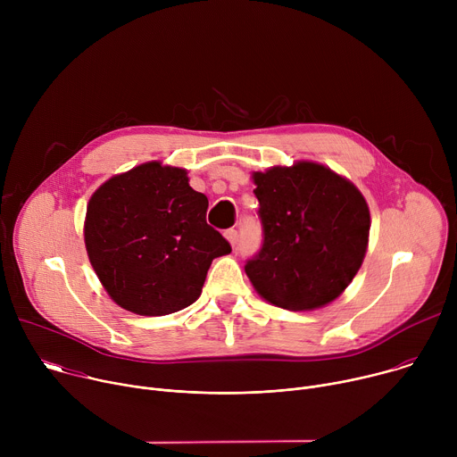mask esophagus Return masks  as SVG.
<instances>
[{"label": "esophagus", "mask_w": 457, "mask_h": 457, "mask_svg": "<svg viewBox=\"0 0 457 457\" xmlns=\"http://www.w3.org/2000/svg\"><path fill=\"white\" fill-rule=\"evenodd\" d=\"M224 235H226L228 242L235 247V245H237V242H238V233H237V229H233V228H231V229H228Z\"/></svg>", "instance_id": "obj_1"}]
</instances>
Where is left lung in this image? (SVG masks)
I'll use <instances>...</instances> for the list:
<instances>
[{
	"instance_id": "8db88e82",
	"label": "left lung",
	"mask_w": 457,
	"mask_h": 457,
	"mask_svg": "<svg viewBox=\"0 0 457 457\" xmlns=\"http://www.w3.org/2000/svg\"><path fill=\"white\" fill-rule=\"evenodd\" d=\"M253 182L264 240L244 270L256 293L289 311L338 298L369 244L370 213L360 189L307 161L254 171Z\"/></svg>"
}]
</instances>
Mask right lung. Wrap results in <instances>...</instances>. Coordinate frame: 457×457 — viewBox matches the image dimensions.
<instances>
[{
  "label": "right lung",
  "mask_w": 457,
  "mask_h": 457,
  "mask_svg": "<svg viewBox=\"0 0 457 457\" xmlns=\"http://www.w3.org/2000/svg\"><path fill=\"white\" fill-rule=\"evenodd\" d=\"M187 180L186 170L152 161L108 179L88 201L90 264L126 311L162 316L191 305L213 258L231 253L206 222L208 197Z\"/></svg>",
  "instance_id": "1"
}]
</instances>
